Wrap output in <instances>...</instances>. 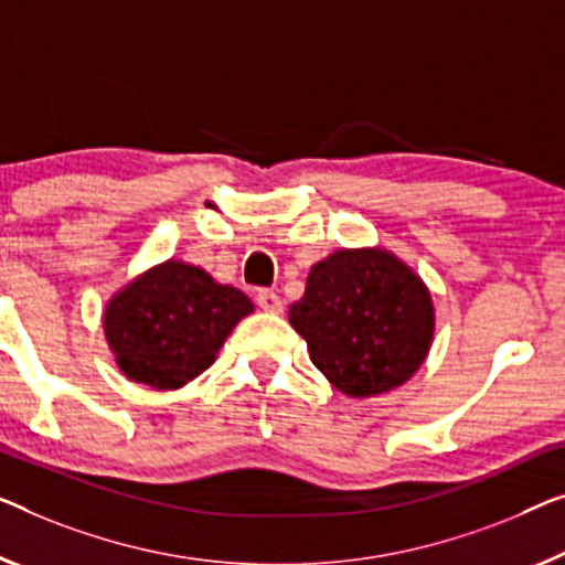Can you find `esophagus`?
I'll use <instances>...</instances> for the list:
<instances>
[{
    "label": "esophagus",
    "instance_id": "1",
    "mask_svg": "<svg viewBox=\"0 0 565 565\" xmlns=\"http://www.w3.org/2000/svg\"><path fill=\"white\" fill-rule=\"evenodd\" d=\"M256 301H258L260 309L271 311V315H279V311L284 309L281 297H279V294H276V291H271V289H258Z\"/></svg>",
    "mask_w": 565,
    "mask_h": 565
}]
</instances>
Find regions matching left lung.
Here are the masks:
<instances>
[{
  "instance_id": "obj_1",
  "label": "left lung",
  "mask_w": 565,
  "mask_h": 565,
  "mask_svg": "<svg viewBox=\"0 0 565 565\" xmlns=\"http://www.w3.org/2000/svg\"><path fill=\"white\" fill-rule=\"evenodd\" d=\"M289 322L319 373L350 398L398 388L434 340L431 294L385 248H342L311 266Z\"/></svg>"
}]
</instances>
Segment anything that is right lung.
<instances>
[{"label":"right lung","instance_id":"add662e5","mask_svg":"<svg viewBox=\"0 0 565 565\" xmlns=\"http://www.w3.org/2000/svg\"><path fill=\"white\" fill-rule=\"evenodd\" d=\"M250 311L254 301L241 289L170 258L114 294L104 332L129 381L174 391L215 363L233 327Z\"/></svg>","mask_w":565,"mask_h":565}]
</instances>
